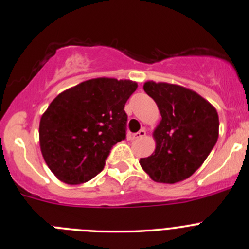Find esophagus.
Returning <instances> with one entry per match:
<instances>
[{
	"label": "esophagus",
	"mask_w": 249,
	"mask_h": 249,
	"mask_svg": "<svg viewBox=\"0 0 249 249\" xmlns=\"http://www.w3.org/2000/svg\"><path fill=\"white\" fill-rule=\"evenodd\" d=\"M145 135H146V130L140 129L138 133H135L134 134V139H141V138H143Z\"/></svg>",
	"instance_id": "34e87169"
}]
</instances>
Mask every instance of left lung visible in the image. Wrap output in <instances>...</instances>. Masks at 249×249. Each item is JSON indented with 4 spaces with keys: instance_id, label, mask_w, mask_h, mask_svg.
Here are the masks:
<instances>
[{
    "instance_id": "left-lung-1",
    "label": "left lung",
    "mask_w": 249,
    "mask_h": 249,
    "mask_svg": "<svg viewBox=\"0 0 249 249\" xmlns=\"http://www.w3.org/2000/svg\"><path fill=\"white\" fill-rule=\"evenodd\" d=\"M143 90L156 101L161 121L153 135V154L140 165L153 180L173 184L194 175L218 139V115L202 96L180 85L146 82Z\"/></svg>"
}]
</instances>
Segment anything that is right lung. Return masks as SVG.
Wrapping results in <instances>:
<instances>
[{
  "mask_svg": "<svg viewBox=\"0 0 249 249\" xmlns=\"http://www.w3.org/2000/svg\"><path fill=\"white\" fill-rule=\"evenodd\" d=\"M136 88L132 81L90 79L51 102L40 120L39 139L55 177L74 185L103 170L113 146L125 139L124 104Z\"/></svg>",
  "mask_w": 249,
  "mask_h": 249,
  "instance_id": "right-lung-1",
  "label": "right lung"
}]
</instances>
